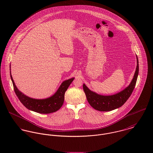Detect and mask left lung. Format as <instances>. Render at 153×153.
Segmentation results:
<instances>
[{
  "label": "left lung",
  "mask_w": 153,
  "mask_h": 153,
  "mask_svg": "<svg viewBox=\"0 0 153 153\" xmlns=\"http://www.w3.org/2000/svg\"><path fill=\"white\" fill-rule=\"evenodd\" d=\"M137 68L130 85L122 91L112 95H99L91 91L84 84L83 89L90 105L100 111H110L121 107L129 98L135 88L139 71L138 60L137 56Z\"/></svg>",
  "instance_id": "left-lung-1"
}]
</instances>
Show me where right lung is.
<instances>
[{"instance_id":"obj_1","label":"right lung","mask_w":153,"mask_h":153,"mask_svg":"<svg viewBox=\"0 0 153 153\" xmlns=\"http://www.w3.org/2000/svg\"><path fill=\"white\" fill-rule=\"evenodd\" d=\"M10 78L13 83L14 91L22 104L27 109L41 114H49L60 109L64 101L65 92L74 81V78L64 81L56 93L52 97L43 99H33L24 95L15 85L10 73Z\"/></svg>"}]
</instances>
